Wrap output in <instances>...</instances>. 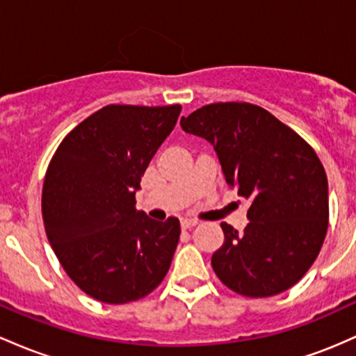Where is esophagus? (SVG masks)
<instances>
[{
    "instance_id": "esophagus-1",
    "label": "esophagus",
    "mask_w": 356,
    "mask_h": 356,
    "mask_svg": "<svg viewBox=\"0 0 356 356\" xmlns=\"http://www.w3.org/2000/svg\"><path fill=\"white\" fill-rule=\"evenodd\" d=\"M198 223L197 218H181V229H191Z\"/></svg>"
}]
</instances>
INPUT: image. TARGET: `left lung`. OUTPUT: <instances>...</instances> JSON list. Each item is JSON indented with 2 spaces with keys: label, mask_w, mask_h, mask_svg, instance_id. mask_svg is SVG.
<instances>
[{
  "label": "left lung",
  "mask_w": 356,
  "mask_h": 356,
  "mask_svg": "<svg viewBox=\"0 0 356 356\" xmlns=\"http://www.w3.org/2000/svg\"><path fill=\"white\" fill-rule=\"evenodd\" d=\"M179 124L213 146L225 181L252 202L245 230L220 223L225 241L211 255L215 274L247 298L293 287L318 257L328 230V179L313 147L247 102L203 106Z\"/></svg>",
  "instance_id": "obj_1"
}]
</instances>
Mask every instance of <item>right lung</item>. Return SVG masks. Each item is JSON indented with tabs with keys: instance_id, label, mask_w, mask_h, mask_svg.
<instances>
[{
	"instance_id": "1",
	"label": "right lung",
	"mask_w": 356,
	"mask_h": 356,
	"mask_svg": "<svg viewBox=\"0 0 356 356\" xmlns=\"http://www.w3.org/2000/svg\"><path fill=\"white\" fill-rule=\"evenodd\" d=\"M181 106L102 107L69 133L43 183V223L51 249L86 294L107 305L145 298L165 279L179 220L136 209V191Z\"/></svg>"
}]
</instances>
